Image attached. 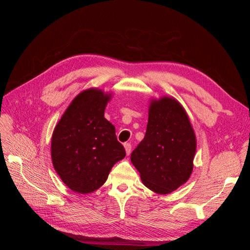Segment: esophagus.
<instances>
[{
    "label": "esophagus",
    "instance_id": "1",
    "mask_svg": "<svg viewBox=\"0 0 250 250\" xmlns=\"http://www.w3.org/2000/svg\"><path fill=\"white\" fill-rule=\"evenodd\" d=\"M124 147H125L127 155H129L130 152H131V144L130 143H125L124 144Z\"/></svg>",
    "mask_w": 250,
    "mask_h": 250
}]
</instances>
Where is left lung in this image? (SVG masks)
Instances as JSON below:
<instances>
[{
    "label": "left lung",
    "instance_id": "left-lung-1",
    "mask_svg": "<svg viewBox=\"0 0 250 250\" xmlns=\"http://www.w3.org/2000/svg\"><path fill=\"white\" fill-rule=\"evenodd\" d=\"M196 138L184 107L173 98L153 101L144 140L131 153L143 184L158 194L184 185L193 171Z\"/></svg>",
    "mask_w": 250,
    "mask_h": 250
}]
</instances>
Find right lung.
<instances>
[{
  "instance_id": "obj_1",
  "label": "right lung",
  "mask_w": 250,
  "mask_h": 250,
  "mask_svg": "<svg viewBox=\"0 0 250 250\" xmlns=\"http://www.w3.org/2000/svg\"><path fill=\"white\" fill-rule=\"evenodd\" d=\"M109 97L96 88L80 93L53 132V166L65 186L76 193L99 188L112 166L126 155L115 126L104 118Z\"/></svg>"
}]
</instances>
